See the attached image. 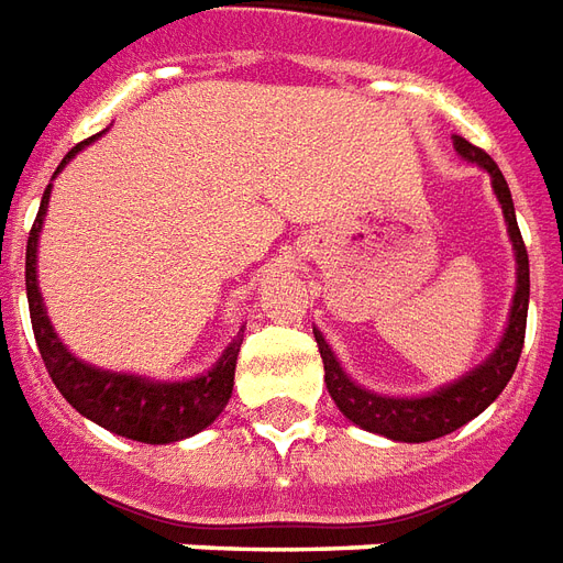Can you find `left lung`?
<instances>
[{
    "mask_svg": "<svg viewBox=\"0 0 563 563\" xmlns=\"http://www.w3.org/2000/svg\"><path fill=\"white\" fill-rule=\"evenodd\" d=\"M453 148L468 164L481 166L483 173L489 176V181H493L495 199L501 206L507 235H510L516 256V289L514 301H510V313H507L501 340L495 343L486 361L472 366L468 373H462L460 378H453L448 385L432 387L427 394L394 397V394H378V390L357 385L355 378L343 369L340 357L334 355V349L324 343L322 331L313 328L316 345H319V355H322L324 364V385H328V394L336 402V409L343 411L352 423H357L361 430L376 432V435H385L390 441L420 444V441L441 439V435L465 427L483 409H489L498 399V394L507 387L516 364H519V355H522V343H526L531 277H528V253L526 244H522V232L516 227V208L514 197H510V187L504 181L498 164L489 154L481 152L477 145L462 140V136H453Z\"/></svg>",
    "mask_w": 563,
    "mask_h": 563,
    "instance_id": "left-lung-1",
    "label": "left lung"
}]
</instances>
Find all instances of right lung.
<instances>
[{
    "label": "right lung",
    "instance_id": "1",
    "mask_svg": "<svg viewBox=\"0 0 563 563\" xmlns=\"http://www.w3.org/2000/svg\"><path fill=\"white\" fill-rule=\"evenodd\" d=\"M98 136L74 145L65 154V161L56 166L53 178L70 164V157H77V152L95 143ZM49 190L53 185H47L41 197V208H37V218L26 241V298L37 352L44 357L53 385L59 387L62 397L68 399L82 418L95 420L98 427L122 439L143 441V444H173L211 427L232 397L244 324L239 328V334L229 340L218 361L208 366L206 373L190 378L164 382V378L140 376V373H119V369L86 364L59 340L41 298V286H37V241H41V227L47 218Z\"/></svg>",
    "mask_w": 563,
    "mask_h": 563
}]
</instances>
